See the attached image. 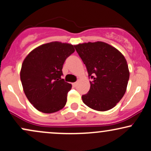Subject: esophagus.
<instances>
[{
	"instance_id": "34e87169",
	"label": "esophagus",
	"mask_w": 151,
	"mask_h": 151,
	"mask_svg": "<svg viewBox=\"0 0 151 151\" xmlns=\"http://www.w3.org/2000/svg\"><path fill=\"white\" fill-rule=\"evenodd\" d=\"M77 85V82H74V83H72V86H74V87H75Z\"/></svg>"
}]
</instances>
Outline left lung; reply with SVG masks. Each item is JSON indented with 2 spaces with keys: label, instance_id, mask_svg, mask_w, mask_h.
I'll return each instance as SVG.
<instances>
[{
  "label": "left lung",
  "instance_id": "1",
  "mask_svg": "<svg viewBox=\"0 0 151 151\" xmlns=\"http://www.w3.org/2000/svg\"><path fill=\"white\" fill-rule=\"evenodd\" d=\"M90 81L89 92L81 96L84 104L99 111L114 108L125 94L129 70L124 55L116 48L97 41L74 45Z\"/></svg>",
  "mask_w": 151,
  "mask_h": 151
}]
</instances>
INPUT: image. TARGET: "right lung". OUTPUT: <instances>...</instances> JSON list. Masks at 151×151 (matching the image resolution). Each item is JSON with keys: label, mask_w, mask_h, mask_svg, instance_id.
<instances>
[{"label": "right lung", "mask_w": 151, "mask_h": 151, "mask_svg": "<svg viewBox=\"0 0 151 151\" xmlns=\"http://www.w3.org/2000/svg\"><path fill=\"white\" fill-rule=\"evenodd\" d=\"M74 51L72 45L55 41L35 48L23 60L20 70L23 91L39 111L55 113L65 106L72 84L62 79V70Z\"/></svg>", "instance_id": "1"}]
</instances>
